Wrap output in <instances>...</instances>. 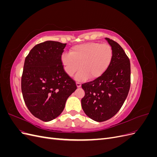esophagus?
Instances as JSON below:
<instances>
[{"instance_id": "obj_1", "label": "esophagus", "mask_w": 157, "mask_h": 157, "mask_svg": "<svg viewBox=\"0 0 157 157\" xmlns=\"http://www.w3.org/2000/svg\"><path fill=\"white\" fill-rule=\"evenodd\" d=\"M76 84H77V88H80V87H81V84H80V82H77V83H76Z\"/></svg>"}]
</instances>
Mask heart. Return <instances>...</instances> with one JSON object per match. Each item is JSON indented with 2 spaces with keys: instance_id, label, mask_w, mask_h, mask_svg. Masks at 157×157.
<instances>
[{
  "instance_id": "obj_1",
  "label": "heart",
  "mask_w": 157,
  "mask_h": 157,
  "mask_svg": "<svg viewBox=\"0 0 157 157\" xmlns=\"http://www.w3.org/2000/svg\"><path fill=\"white\" fill-rule=\"evenodd\" d=\"M113 58V49L108 44L88 42L73 46L70 54L61 56V63L65 72L73 77L80 69L76 79L83 81L101 76L110 65Z\"/></svg>"
}]
</instances>
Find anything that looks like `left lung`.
Wrapping results in <instances>:
<instances>
[{
  "label": "left lung",
  "mask_w": 157,
  "mask_h": 157,
  "mask_svg": "<svg viewBox=\"0 0 157 157\" xmlns=\"http://www.w3.org/2000/svg\"><path fill=\"white\" fill-rule=\"evenodd\" d=\"M113 49L111 62L100 77L82 84L84 112L91 119L103 122L115 116L122 106L130 87V62L117 42L105 38Z\"/></svg>",
  "instance_id": "1"
}]
</instances>
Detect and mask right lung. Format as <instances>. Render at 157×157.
<instances>
[{
  "label": "right lung",
  "mask_w": 157,
  "mask_h": 157,
  "mask_svg": "<svg viewBox=\"0 0 157 157\" xmlns=\"http://www.w3.org/2000/svg\"><path fill=\"white\" fill-rule=\"evenodd\" d=\"M67 44L47 40L35 46L25 59L21 77L23 99L33 115L44 122L58 117L76 89L65 72L61 55Z\"/></svg>",
  "instance_id": "add662e5"
}]
</instances>
